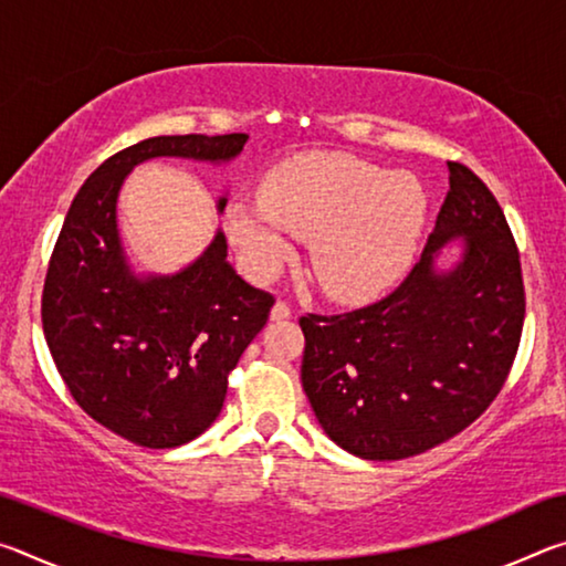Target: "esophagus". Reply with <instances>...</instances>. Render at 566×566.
Segmentation results:
<instances>
[{
	"instance_id": "esophagus-1",
	"label": "esophagus",
	"mask_w": 566,
	"mask_h": 566,
	"mask_svg": "<svg viewBox=\"0 0 566 566\" xmlns=\"http://www.w3.org/2000/svg\"><path fill=\"white\" fill-rule=\"evenodd\" d=\"M292 317V306L286 304V302H276L274 306H272V319L274 322H284V319H290Z\"/></svg>"
}]
</instances>
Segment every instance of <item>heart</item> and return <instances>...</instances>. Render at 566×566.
Instances as JSON below:
<instances>
[{
	"instance_id": "b5f03b06",
	"label": "heart",
	"mask_w": 566,
	"mask_h": 566,
	"mask_svg": "<svg viewBox=\"0 0 566 566\" xmlns=\"http://www.w3.org/2000/svg\"><path fill=\"white\" fill-rule=\"evenodd\" d=\"M429 214L415 175L347 155H310L266 179L264 195L227 205L229 239L254 276H272L314 237L312 264L324 290L369 300L395 286L415 262Z\"/></svg>"
}]
</instances>
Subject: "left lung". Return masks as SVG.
Wrapping results in <instances>:
<instances>
[{
  "label": "left lung",
  "mask_w": 566,
  "mask_h": 566,
  "mask_svg": "<svg viewBox=\"0 0 566 566\" xmlns=\"http://www.w3.org/2000/svg\"><path fill=\"white\" fill-rule=\"evenodd\" d=\"M449 191L421 260L395 292L347 314H306L302 387L344 452L407 459L467 429L500 395L524 324L520 252L472 169L447 161ZM462 241L460 260L438 266Z\"/></svg>",
  "instance_id": "1"
}]
</instances>
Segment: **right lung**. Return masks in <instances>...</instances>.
Masks as SVG:
<instances>
[{
    "instance_id": "right-lung-1",
    "label": "right lung",
    "mask_w": 566,
    "mask_h": 566,
    "mask_svg": "<svg viewBox=\"0 0 566 566\" xmlns=\"http://www.w3.org/2000/svg\"><path fill=\"white\" fill-rule=\"evenodd\" d=\"M247 134L151 137L92 171L66 212L42 294V324L64 385L87 415L149 449L212 427L227 375L270 319L272 294L227 262L222 229L175 274L137 272L124 252L117 199L134 167L157 157L229 165ZM227 195L217 199L224 212Z\"/></svg>"
}]
</instances>
